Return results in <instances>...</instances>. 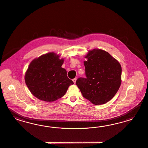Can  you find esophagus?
Returning a JSON list of instances; mask_svg holds the SVG:
<instances>
[{
    "instance_id": "obj_1",
    "label": "esophagus",
    "mask_w": 148,
    "mask_h": 148,
    "mask_svg": "<svg viewBox=\"0 0 148 148\" xmlns=\"http://www.w3.org/2000/svg\"><path fill=\"white\" fill-rule=\"evenodd\" d=\"M76 78H74V79H73V81L74 82V84H75V82H76Z\"/></svg>"
}]
</instances>
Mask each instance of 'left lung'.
<instances>
[{
  "instance_id": "8db88e82",
  "label": "left lung",
  "mask_w": 148,
  "mask_h": 148,
  "mask_svg": "<svg viewBox=\"0 0 148 148\" xmlns=\"http://www.w3.org/2000/svg\"><path fill=\"white\" fill-rule=\"evenodd\" d=\"M84 62L86 78L77 79L76 84L85 98L100 105L116 94L121 82V65L108 52L99 49L88 51Z\"/></svg>"
}]
</instances>
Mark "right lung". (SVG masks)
Here are the masks:
<instances>
[{
	"instance_id": "obj_1",
	"label": "right lung",
	"mask_w": 148,
	"mask_h": 148,
	"mask_svg": "<svg viewBox=\"0 0 148 148\" xmlns=\"http://www.w3.org/2000/svg\"><path fill=\"white\" fill-rule=\"evenodd\" d=\"M51 52L35 58L25 74L29 90L37 98L47 102L54 101L66 94L69 86L74 84L61 67L64 60Z\"/></svg>"
}]
</instances>
